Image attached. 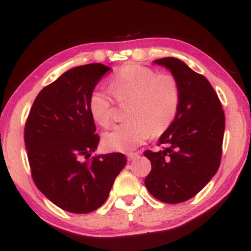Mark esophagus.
<instances>
[{
	"label": "esophagus",
	"instance_id": "34e87169",
	"mask_svg": "<svg viewBox=\"0 0 251 251\" xmlns=\"http://www.w3.org/2000/svg\"><path fill=\"white\" fill-rule=\"evenodd\" d=\"M126 157H128L129 161H133V159L139 157V154L138 152H129V154H126Z\"/></svg>",
	"mask_w": 251,
	"mask_h": 251
}]
</instances>
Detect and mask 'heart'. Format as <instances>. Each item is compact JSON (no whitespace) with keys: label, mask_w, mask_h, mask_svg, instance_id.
<instances>
[{"label":"heart","mask_w":251,"mask_h":251,"mask_svg":"<svg viewBox=\"0 0 251 251\" xmlns=\"http://www.w3.org/2000/svg\"><path fill=\"white\" fill-rule=\"evenodd\" d=\"M112 96L119 104L128 103V122L106 132L103 144L107 150L131 151L150 137L164 133L176 118L180 106V88L172 75L158 74L155 69L128 63L110 79ZM88 110L97 125L107 128L112 121L113 101L106 93L94 90Z\"/></svg>","instance_id":"1"}]
</instances>
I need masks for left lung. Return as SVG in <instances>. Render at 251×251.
Wrapping results in <instances>:
<instances>
[{"mask_svg":"<svg viewBox=\"0 0 251 251\" xmlns=\"http://www.w3.org/2000/svg\"><path fill=\"white\" fill-rule=\"evenodd\" d=\"M155 63L168 68L176 79L180 106L172 126L158 140L163 150L144 152L151 163L145 186L158 201L177 204L197 195L219 170L225 115L204 75L176 57H163Z\"/></svg>","mask_w":251,"mask_h":251,"instance_id":"left-lung-1","label":"left lung"}]
</instances>
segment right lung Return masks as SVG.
Wrapping results in <instances>:
<instances>
[{
  "instance_id": "right-lung-1",
  "label": "right lung",
  "mask_w": 251,
  "mask_h": 251,
  "mask_svg": "<svg viewBox=\"0 0 251 251\" xmlns=\"http://www.w3.org/2000/svg\"><path fill=\"white\" fill-rule=\"evenodd\" d=\"M111 68L75 67L41 90L25 125L32 180L42 194L67 212L86 214L104 204L126 164L122 152L94 156L100 136L88 99Z\"/></svg>"
}]
</instances>
